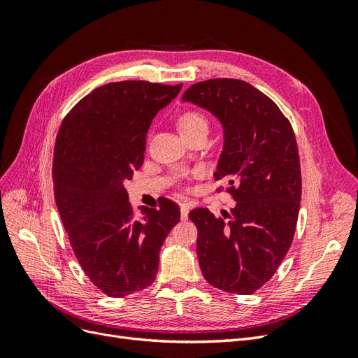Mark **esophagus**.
I'll use <instances>...</instances> for the list:
<instances>
[{"mask_svg":"<svg viewBox=\"0 0 358 358\" xmlns=\"http://www.w3.org/2000/svg\"><path fill=\"white\" fill-rule=\"evenodd\" d=\"M189 209H191V204L189 203H182L180 204V218L182 220H188Z\"/></svg>","mask_w":358,"mask_h":358,"instance_id":"obj_1","label":"esophagus"}]
</instances>
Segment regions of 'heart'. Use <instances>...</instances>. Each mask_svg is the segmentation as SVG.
<instances>
[{
    "mask_svg": "<svg viewBox=\"0 0 358 358\" xmlns=\"http://www.w3.org/2000/svg\"><path fill=\"white\" fill-rule=\"evenodd\" d=\"M178 127L180 134H187L191 131H196V129H208L209 122L208 117L197 110H185L179 119H178Z\"/></svg>",
    "mask_w": 358,
    "mask_h": 358,
    "instance_id": "b5f03b06",
    "label": "heart"
}]
</instances>
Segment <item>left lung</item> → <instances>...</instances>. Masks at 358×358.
Instances as JSON below:
<instances>
[{
	"label": "left lung",
	"instance_id": "left-lung-1",
	"mask_svg": "<svg viewBox=\"0 0 358 358\" xmlns=\"http://www.w3.org/2000/svg\"><path fill=\"white\" fill-rule=\"evenodd\" d=\"M182 100L221 121L224 149L213 176L236 201L222 218L206 208L189 212L201 273L222 291L252 294L275 275L294 237L301 199L294 131L275 101L245 80L194 83Z\"/></svg>",
	"mask_w": 358,
	"mask_h": 358
}]
</instances>
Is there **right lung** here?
Segmentation results:
<instances>
[{"instance_id": "obj_1", "label": "right lung", "mask_w": 358, "mask_h": 358, "mask_svg": "<svg viewBox=\"0 0 358 358\" xmlns=\"http://www.w3.org/2000/svg\"><path fill=\"white\" fill-rule=\"evenodd\" d=\"M182 85L124 80L100 86L64 117L53 150V192L73 252L91 282L124 297L154 282L159 249L180 220L179 206L136 213L124 180L143 164L154 116Z\"/></svg>"}]
</instances>
